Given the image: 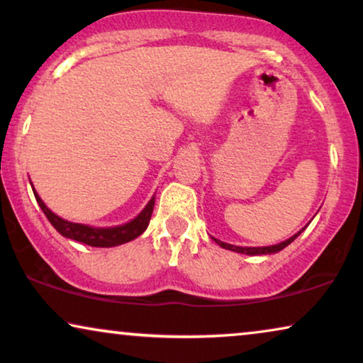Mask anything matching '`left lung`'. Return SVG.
<instances>
[{
  "instance_id": "8db88e82",
  "label": "left lung",
  "mask_w": 363,
  "mask_h": 363,
  "mask_svg": "<svg viewBox=\"0 0 363 363\" xmlns=\"http://www.w3.org/2000/svg\"><path fill=\"white\" fill-rule=\"evenodd\" d=\"M302 233V230L297 233V235H294L292 238H289V240H286V241H282V242H279V245H274V246H264V247H241V246H233V245H228V242H223V241H220V240H215V238H213V240H215L218 245H220L221 247H225V250H230V251H236V252H242V255H272V252H277V251H281V250H284V247L287 246V245H291L292 241L296 240L297 236H299Z\"/></svg>"
}]
</instances>
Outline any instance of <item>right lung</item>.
Wrapping results in <instances>:
<instances>
[{
  "instance_id": "add662e5",
  "label": "right lung",
  "mask_w": 363,
  "mask_h": 363,
  "mask_svg": "<svg viewBox=\"0 0 363 363\" xmlns=\"http://www.w3.org/2000/svg\"><path fill=\"white\" fill-rule=\"evenodd\" d=\"M34 196H36L38 205L41 206V210L44 211V215H46L49 223H51V225L56 228L62 236L71 238L74 241L84 242V245L96 246V247H112V246H118V245H123V242L135 240L137 236H140L142 233L147 230L153 213V205H155V200L152 198V200L148 201V205L145 206V210H143L135 220L127 223V225L116 226V228H91L86 225H77V223L62 220V218L54 215V213L44 205L36 191H34Z\"/></svg>"
}]
</instances>
